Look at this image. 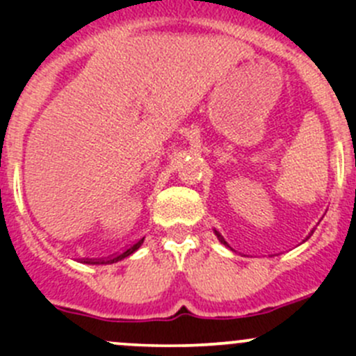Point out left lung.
I'll return each mask as SVG.
<instances>
[{
    "mask_svg": "<svg viewBox=\"0 0 356 356\" xmlns=\"http://www.w3.org/2000/svg\"><path fill=\"white\" fill-rule=\"evenodd\" d=\"M215 234H217L218 241H220V243H224V245H225V246H229V245H227V243H225V239H224V238H222V236H220V234H218V232H217V231H215Z\"/></svg>",
    "mask_w": 356,
    "mask_h": 356,
    "instance_id": "8db88e82",
    "label": "left lung"
}]
</instances>
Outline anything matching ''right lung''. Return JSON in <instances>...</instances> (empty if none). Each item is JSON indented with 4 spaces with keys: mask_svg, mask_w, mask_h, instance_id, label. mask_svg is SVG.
<instances>
[{
    "mask_svg": "<svg viewBox=\"0 0 356 356\" xmlns=\"http://www.w3.org/2000/svg\"><path fill=\"white\" fill-rule=\"evenodd\" d=\"M143 241H145V239H141V241L134 243V245L129 246L127 250L122 251V253H118V254H111V257L105 258V260H103V258H99V260H84V264H91V265H99V264H102V265H103V264H115V261H120V260H124L125 257H129V254L134 253V251L138 250V248L143 245Z\"/></svg>",
    "mask_w": 356,
    "mask_h": 356,
    "instance_id": "right-lung-1",
    "label": "right lung"
}]
</instances>
